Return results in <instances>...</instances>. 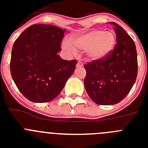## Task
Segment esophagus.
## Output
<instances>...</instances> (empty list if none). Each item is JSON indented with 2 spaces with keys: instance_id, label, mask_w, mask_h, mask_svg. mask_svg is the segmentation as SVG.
I'll return each instance as SVG.
<instances>
[{
  "instance_id": "obj_1",
  "label": "esophagus",
  "mask_w": 148,
  "mask_h": 148,
  "mask_svg": "<svg viewBox=\"0 0 148 148\" xmlns=\"http://www.w3.org/2000/svg\"><path fill=\"white\" fill-rule=\"evenodd\" d=\"M76 66H77V67H82V66H83V63H82V62L79 61L78 63H77Z\"/></svg>"
}]
</instances>
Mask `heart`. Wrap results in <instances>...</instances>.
<instances>
[{"instance_id": "1", "label": "heart", "mask_w": 148, "mask_h": 148, "mask_svg": "<svg viewBox=\"0 0 148 148\" xmlns=\"http://www.w3.org/2000/svg\"><path fill=\"white\" fill-rule=\"evenodd\" d=\"M71 42L68 41L62 43V48L69 55H75V49L85 50L88 58L92 60H99L110 55L116 43L115 34L112 31H103L93 30L84 34L73 36Z\"/></svg>"}]
</instances>
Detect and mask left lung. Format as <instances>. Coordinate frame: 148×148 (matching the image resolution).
<instances>
[{
    "label": "left lung",
    "instance_id": "8db88e82",
    "mask_svg": "<svg viewBox=\"0 0 148 148\" xmlns=\"http://www.w3.org/2000/svg\"><path fill=\"white\" fill-rule=\"evenodd\" d=\"M117 43L108 57L84 64V88L90 98L98 105H114L130 93L138 73L137 52L134 41L115 22Z\"/></svg>",
    "mask_w": 148,
    "mask_h": 148
}]
</instances>
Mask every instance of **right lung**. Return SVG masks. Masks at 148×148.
Segmentation results:
<instances>
[{
  "mask_svg": "<svg viewBox=\"0 0 148 148\" xmlns=\"http://www.w3.org/2000/svg\"><path fill=\"white\" fill-rule=\"evenodd\" d=\"M66 30L50 25H33L15 41L10 60L14 82L34 103L53 100L75 70L76 60H65L58 53Z\"/></svg>",
  "mask_w": 148,
  "mask_h": 148,
  "instance_id": "add662e5",
  "label": "right lung"
}]
</instances>
